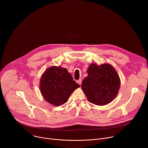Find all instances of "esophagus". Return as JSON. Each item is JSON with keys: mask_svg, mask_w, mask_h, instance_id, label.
<instances>
[{"mask_svg": "<svg viewBox=\"0 0 148 148\" xmlns=\"http://www.w3.org/2000/svg\"><path fill=\"white\" fill-rule=\"evenodd\" d=\"M77 83L79 84V86H81V84H82V80H81V79H79L78 81H77Z\"/></svg>", "mask_w": 148, "mask_h": 148, "instance_id": "1", "label": "esophagus"}]
</instances>
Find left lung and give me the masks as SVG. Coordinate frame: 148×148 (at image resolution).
I'll list each match as a JSON object with an SVG mask.
<instances>
[{
  "label": "left lung",
  "mask_w": 148,
  "mask_h": 148,
  "mask_svg": "<svg viewBox=\"0 0 148 148\" xmlns=\"http://www.w3.org/2000/svg\"><path fill=\"white\" fill-rule=\"evenodd\" d=\"M81 88L88 100L99 106L110 103L116 97L121 85L116 70L109 63L101 65L91 63Z\"/></svg>",
  "instance_id": "obj_1"
}]
</instances>
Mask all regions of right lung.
I'll use <instances>...</instances> for the list:
<instances>
[{"label": "right lung", "mask_w": 148, "mask_h": 148, "mask_svg": "<svg viewBox=\"0 0 148 148\" xmlns=\"http://www.w3.org/2000/svg\"><path fill=\"white\" fill-rule=\"evenodd\" d=\"M79 87L67 70L60 66L47 69L40 80L42 96L47 102L57 107L66 103L72 92Z\"/></svg>", "instance_id": "right-lung-1"}]
</instances>
